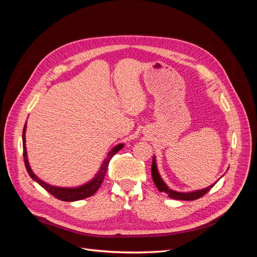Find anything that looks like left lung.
Here are the masks:
<instances>
[{
    "label": "left lung",
    "mask_w": 257,
    "mask_h": 257,
    "mask_svg": "<svg viewBox=\"0 0 257 257\" xmlns=\"http://www.w3.org/2000/svg\"><path fill=\"white\" fill-rule=\"evenodd\" d=\"M151 173H152V178H153V182L157 186L158 190L160 192H164L166 193L167 195L170 198H174V199H179V200H195L200 198L201 196H204L206 193H208L210 190H211L214 184L213 183L211 185H209L208 188L205 189H201V190H195V191H192V192H177L174 191L172 189H169L167 184L163 180L160 173H159V169H158V165H157V159L155 157H153V161H152V166H151Z\"/></svg>",
    "instance_id": "obj_1"
}]
</instances>
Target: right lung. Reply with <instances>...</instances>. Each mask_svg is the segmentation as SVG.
<instances>
[{
    "label": "right lung",
    "instance_id": "add662e5",
    "mask_svg": "<svg viewBox=\"0 0 257 257\" xmlns=\"http://www.w3.org/2000/svg\"><path fill=\"white\" fill-rule=\"evenodd\" d=\"M26 131H27V122L22 131V146H23V158H25V165H26L28 174L35 182L40 184L42 188H44L46 191L49 192L51 195H53L54 197L62 201H76V200H80V199H84L92 196L93 194L98 190L100 184H102L107 172L108 164H109L111 158L124 147V144H119L114 146L112 149L108 152L107 157L102 163V165H100L97 174L94 176V178H92L89 182L79 186H76V188H61V186L51 185L47 182L43 181L41 178H38L33 173V170L31 168L29 160H28V153H27V147H26Z\"/></svg>",
    "mask_w": 257,
    "mask_h": 257
}]
</instances>
